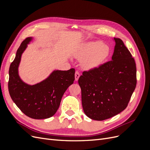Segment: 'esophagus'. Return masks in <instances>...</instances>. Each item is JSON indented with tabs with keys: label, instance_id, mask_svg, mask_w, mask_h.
<instances>
[{
	"label": "esophagus",
	"instance_id": "esophagus-1",
	"mask_svg": "<svg viewBox=\"0 0 150 150\" xmlns=\"http://www.w3.org/2000/svg\"><path fill=\"white\" fill-rule=\"evenodd\" d=\"M79 76H80V74H79V72L76 71V72H75V80H76V81L78 80V79H79Z\"/></svg>",
	"mask_w": 150,
	"mask_h": 150
}]
</instances>
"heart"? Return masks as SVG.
I'll list each match as a JSON object with an SVG mask.
<instances>
[{"label":"heart","instance_id":"obj_1","mask_svg":"<svg viewBox=\"0 0 150 150\" xmlns=\"http://www.w3.org/2000/svg\"><path fill=\"white\" fill-rule=\"evenodd\" d=\"M110 54V47L104 43L88 42L84 44L75 54V57L81 60V66L85 69L98 67Z\"/></svg>","mask_w":150,"mask_h":150}]
</instances>
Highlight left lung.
<instances>
[{"instance_id":"1","label":"left lung","mask_w":150,"mask_h":150,"mask_svg":"<svg viewBox=\"0 0 150 150\" xmlns=\"http://www.w3.org/2000/svg\"><path fill=\"white\" fill-rule=\"evenodd\" d=\"M113 40L111 61L84 71L78 80L84 112L94 120L109 119L125 110L137 86L134 58L121 39Z\"/></svg>"}]
</instances>
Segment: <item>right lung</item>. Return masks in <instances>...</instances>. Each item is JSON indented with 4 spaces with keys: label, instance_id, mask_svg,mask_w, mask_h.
<instances>
[{
    "label": "right lung",
    "instance_id": "obj_1",
    "mask_svg": "<svg viewBox=\"0 0 150 150\" xmlns=\"http://www.w3.org/2000/svg\"><path fill=\"white\" fill-rule=\"evenodd\" d=\"M32 40V37L26 38L17 49L8 71V91L12 101L26 116L35 120L46 119L55 115L63 94L73 84L75 69L54 70L39 83L29 85L24 83L18 69L22 54Z\"/></svg>",
    "mask_w": 150,
    "mask_h": 150
}]
</instances>
